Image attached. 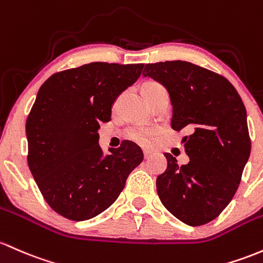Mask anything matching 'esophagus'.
I'll use <instances>...</instances> for the list:
<instances>
[{"instance_id": "esophagus-1", "label": "esophagus", "mask_w": 263, "mask_h": 263, "mask_svg": "<svg viewBox=\"0 0 263 263\" xmlns=\"http://www.w3.org/2000/svg\"><path fill=\"white\" fill-rule=\"evenodd\" d=\"M151 155H152V151H149V149H143V156H145V158L151 157Z\"/></svg>"}]
</instances>
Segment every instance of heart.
I'll return each mask as SVG.
<instances>
[{"mask_svg":"<svg viewBox=\"0 0 263 263\" xmlns=\"http://www.w3.org/2000/svg\"><path fill=\"white\" fill-rule=\"evenodd\" d=\"M160 88H164L161 83L156 82V81H147L146 83H143L142 86V91L143 95L147 96L151 92L156 91V89ZM157 128H145V127H135V128L128 129L127 132V136L131 140H134L135 142L140 143L142 146H147L154 141V138L157 135Z\"/></svg>","mask_w":263,"mask_h":263,"instance_id":"obj_1","label":"heart"}]
</instances>
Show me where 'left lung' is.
Segmentation results:
<instances>
[{
    "label": "left lung",
    "instance_id": "1",
    "mask_svg": "<svg viewBox=\"0 0 263 263\" xmlns=\"http://www.w3.org/2000/svg\"><path fill=\"white\" fill-rule=\"evenodd\" d=\"M143 76L162 83L174 106L171 125L186 128L187 164L164 154L167 168L156 180L163 206L189 226L220 216L235 196L251 140L246 108L229 80L186 61L147 63Z\"/></svg>",
    "mask_w": 263,
    "mask_h": 263
}]
</instances>
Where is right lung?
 I'll return each mask as SVG.
<instances>
[{"label": "right lung", "mask_w": 263, "mask_h": 263, "mask_svg": "<svg viewBox=\"0 0 263 263\" xmlns=\"http://www.w3.org/2000/svg\"><path fill=\"white\" fill-rule=\"evenodd\" d=\"M143 66L92 62L53 73L40 87L26 121L27 162L45 201L63 217L85 221L107 210L142 162L131 141L103 156L97 131Z\"/></svg>", "instance_id": "obj_1"}]
</instances>
